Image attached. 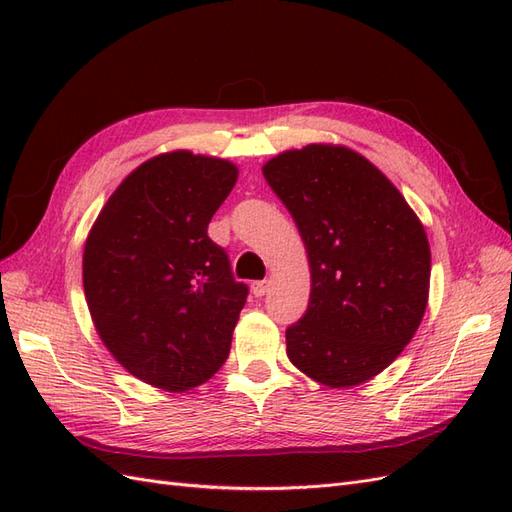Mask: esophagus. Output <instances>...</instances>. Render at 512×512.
I'll use <instances>...</instances> for the list:
<instances>
[{
  "label": "esophagus",
  "instance_id": "obj_1",
  "mask_svg": "<svg viewBox=\"0 0 512 512\" xmlns=\"http://www.w3.org/2000/svg\"><path fill=\"white\" fill-rule=\"evenodd\" d=\"M252 292H254V297H265V294L269 292V280L254 282L252 284Z\"/></svg>",
  "mask_w": 512,
  "mask_h": 512
}]
</instances>
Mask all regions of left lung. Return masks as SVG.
<instances>
[{
    "label": "left lung",
    "mask_w": 512,
    "mask_h": 512,
    "mask_svg": "<svg viewBox=\"0 0 512 512\" xmlns=\"http://www.w3.org/2000/svg\"><path fill=\"white\" fill-rule=\"evenodd\" d=\"M305 243L312 292L286 329L290 363L331 389L380 374L423 320L431 252L395 185L339 145L284 151L262 166Z\"/></svg>",
    "instance_id": "8db88e82"
}]
</instances>
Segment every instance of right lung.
Returning a JSON list of instances; mask_svg holds the SVG:
<instances>
[{
  "mask_svg": "<svg viewBox=\"0 0 512 512\" xmlns=\"http://www.w3.org/2000/svg\"><path fill=\"white\" fill-rule=\"evenodd\" d=\"M237 175L220 158L162 153L121 181L87 237L83 286L96 331L158 389L190 391L228 359L250 290L207 228Z\"/></svg>",
  "mask_w": 512,
  "mask_h": 512,
  "instance_id": "1",
  "label": "right lung"
}]
</instances>
